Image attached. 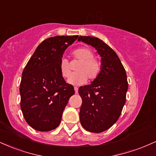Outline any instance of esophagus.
I'll return each mask as SVG.
<instances>
[{"instance_id":"esophagus-1","label":"esophagus","mask_w":156,"mask_h":156,"mask_svg":"<svg viewBox=\"0 0 156 156\" xmlns=\"http://www.w3.org/2000/svg\"><path fill=\"white\" fill-rule=\"evenodd\" d=\"M74 89H75V92H76V93H78V88L77 87H74Z\"/></svg>"}]
</instances>
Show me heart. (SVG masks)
Here are the masks:
<instances>
[{
  "mask_svg": "<svg viewBox=\"0 0 156 156\" xmlns=\"http://www.w3.org/2000/svg\"><path fill=\"white\" fill-rule=\"evenodd\" d=\"M73 58L80 61L76 67V71L69 78L68 81L72 84L80 85L86 83L87 78L94 80L98 77L101 71L100 62L94 58V53L87 48H80L72 53ZM59 71L62 76L67 79L71 75V69L69 62L65 58H62L59 63Z\"/></svg>",
  "mask_w": 156,
  "mask_h": 156,
  "instance_id": "1",
  "label": "heart"
}]
</instances>
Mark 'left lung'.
<instances>
[{"instance_id": "obj_1", "label": "left lung", "mask_w": 156, "mask_h": 156, "mask_svg": "<svg viewBox=\"0 0 156 156\" xmlns=\"http://www.w3.org/2000/svg\"><path fill=\"white\" fill-rule=\"evenodd\" d=\"M78 41L95 48L101 56V71L91 84L80 87V121L85 130L101 133L119 119L126 101L127 75L117 53L101 39L82 37Z\"/></svg>"}]
</instances>
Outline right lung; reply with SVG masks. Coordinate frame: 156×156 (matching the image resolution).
Masks as SVG:
<instances>
[{
	"instance_id": "right-lung-1",
	"label": "right lung",
	"mask_w": 156,
	"mask_h": 156,
	"mask_svg": "<svg viewBox=\"0 0 156 156\" xmlns=\"http://www.w3.org/2000/svg\"><path fill=\"white\" fill-rule=\"evenodd\" d=\"M78 36H57L37 48L23 71L20 93V108L28 125L38 131L58 126L74 87L66 83L59 71L64 51Z\"/></svg>"
}]
</instances>
